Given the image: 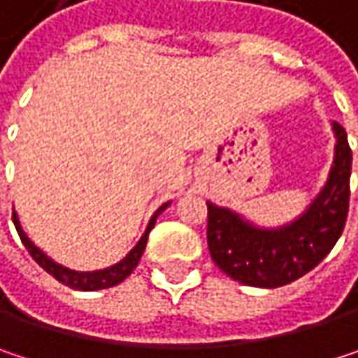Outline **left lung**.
Segmentation results:
<instances>
[{
	"instance_id": "obj_1",
	"label": "left lung",
	"mask_w": 358,
	"mask_h": 358,
	"mask_svg": "<svg viewBox=\"0 0 358 358\" xmlns=\"http://www.w3.org/2000/svg\"><path fill=\"white\" fill-rule=\"evenodd\" d=\"M334 164L327 182L309 209L282 228H257L238 213L207 201V245L215 265L232 280L255 288L286 286L334 249L340 238L350 199L352 151L346 130L334 122Z\"/></svg>"
}]
</instances>
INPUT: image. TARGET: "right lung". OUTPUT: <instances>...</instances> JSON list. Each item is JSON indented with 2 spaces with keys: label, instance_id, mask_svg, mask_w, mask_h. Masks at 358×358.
<instances>
[{
  "label": "right lung",
  "instance_id": "obj_1",
  "mask_svg": "<svg viewBox=\"0 0 358 358\" xmlns=\"http://www.w3.org/2000/svg\"><path fill=\"white\" fill-rule=\"evenodd\" d=\"M170 203H166V205H162L155 213H153V217H151V222H149V226H147V230H145V234H143V238L136 243V247L130 250L120 263H115V265H111L108 269H99V271H74V269H68V267H64V265H59V263H55L53 259H49L43 250L38 249L33 245V241L24 234V230H22V226H20V222H18V215H16V211L12 213V220H14V226H16V230H18V236H20V241H22V245L27 247V250L31 252V257L35 259L36 263L47 271V273H51L57 282H62V284H66V286H70V288H74V290H103V288H111V286H115V284H120V282H124L132 271H134V267L138 265V261H141V257H143V250L147 247V238H149V232L153 230V226H155V220H157V215L168 207Z\"/></svg>",
  "mask_w": 358,
  "mask_h": 358
}]
</instances>
